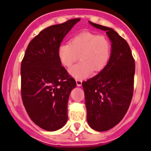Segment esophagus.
I'll list each match as a JSON object with an SVG mask.
<instances>
[{"label": "esophagus", "mask_w": 151, "mask_h": 151, "mask_svg": "<svg viewBox=\"0 0 151 151\" xmlns=\"http://www.w3.org/2000/svg\"><path fill=\"white\" fill-rule=\"evenodd\" d=\"M82 82L83 80H81V79H77V80H76V83H77V86H80L82 85Z\"/></svg>", "instance_id": "34e87169"}]
</instances>
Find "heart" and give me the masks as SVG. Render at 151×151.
Segmentation results:
<instances>
[{
	"instance_id": "obj_1",
	"label": "heart",
	"mask_w": 151,
	"mask_h": 151,
	"mask_svg": "<svg viewBox=\"0 0 151 151\" xmlns=\"http://www.w3.org/2000/svg\"><path fill=\"white\" fill-rule=\"evenodd\" d=\"M111 42L106 36L91 32H84L72 38L70 43L62 44L58 47V57L65 67H71L70 74L76 78L88 76L92 70L102 71L107 65L111 56Z\"/></svg>"
}]
</instances>
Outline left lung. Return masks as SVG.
I'll use <instances>...</instances> for the list:
<instances>
[{
  "instance_id": "obj_1",
  "label": "left lung",
  "mask_w": 151,
  "mask_h": 151,
  "mask_svg": "<svg viewBox=\"0 0 151 151\" xmlns=\"http://www.w3.org/2000/svg\"><path fill=\"white\" fill-rule=\"evenodd\" d=\"M89 23L106 31L112 42L107 65L96 76L82 83L87 122L93 129L103 132L118 124L129 109L134 89L135 60L127 41L116 31Z\"/></svg>"
}]
</instances>
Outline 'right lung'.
Returning <instances> with one entry per match:
<instances>
[{
    "mask_svg": "<svg viewBox=\"0 0 151 151\" xmlns=\"http://www.w3.org/2000/svg\"><path fill=\"white\" fill-rule=\"evenodd\" d=\"M80 18L42 30L27 46L21 65V93L30 119L47 131L65 124L69 95L76 81L62 66L58 47Z\"/></svg>",
    "mask_w": 151,
    "mask_h": 151,
    "instance_id": "1",
    "label": "right lung"
}]
</instances>
